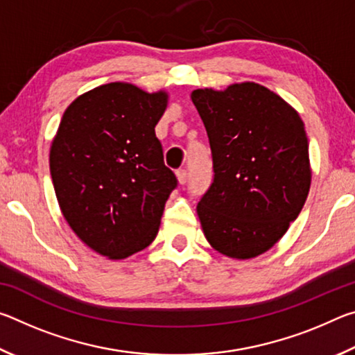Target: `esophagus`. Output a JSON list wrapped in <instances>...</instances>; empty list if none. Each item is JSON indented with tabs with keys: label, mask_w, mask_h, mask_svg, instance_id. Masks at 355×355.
I'll return each mask as SVG.
<instances>
[{
	"label": "esophagus",
	"mask_w": 355,
	"mask_h": 355,
	"mask_svg": "<svg viewBox=\"0 0 355 355\" xmlns=\"http://www.w3.org/2000/svg\"><path fill=\"white\" fill-rule=\"evenodd\" d=\"M177 178H178V183L180 184H184L188 182V171L186 169H178L177 171Z\"/></svg>",
	"instance_id": "obj_1"
}]
</instances>
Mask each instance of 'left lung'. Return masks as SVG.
Returning <instances> with one entry per match:
<instances>
[{
  "label": "left lung",
  "mask_w": 355,
  "mask_h": 355,
  "mask_svg": "<svg viewBox=\"0 0 355 355\" xmlns=\"http://www.w3.org/2000/svg\"><path fill=\"white\" fill-rule=\"evenodd\" d=\"M211 147L213 183L197 205L213 248L245 260L272 248L307 200L309 139L299 114L257 83L191 94Z\"/></svg>",
  "instance_id": "8db88e82"
}]
</instances>
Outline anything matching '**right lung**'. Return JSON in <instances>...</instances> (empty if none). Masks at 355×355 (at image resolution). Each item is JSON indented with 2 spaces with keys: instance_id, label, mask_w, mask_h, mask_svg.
<instances>
[{
  "instance_id": "obj_1",
  "label": "right lung",
  "mask_w": 355,
  "mask_h": 355,
  "mask_svg": "<svg viewBox=\"0 0 355 355\" xmlns=\"http://www.w3.org/2000/svg\"><path fill=\"white\" fill-rule=\"evenodd\" d=\"M164 91L110 83L65 110L50 150L53 186L65 220L97 254L122 260L156 238L177 177L155 135Z\"/></svg>"
}]
</instances>
